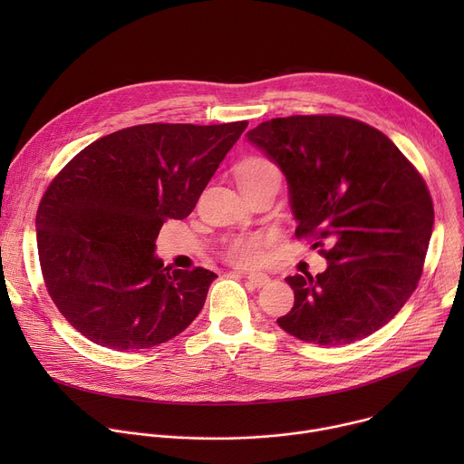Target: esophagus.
Segmentation results:
<instances>
[{
    "label": "esophagus",
    "instance_id": "34e87169",
    "mask_svg": "<svg viewBox=\"0 0 464 464\" xmlns=\"http://www.w3.org/2000/svg\"><path fill=\"white\" fill-rule=\"evenodd\" d=\"M246 277V281L251 285V286H255V288H262V286H266L268 283H270V277L266 276V274H247V276H244Z\"/></svg>",
    "mask_w": 464,
    "mask_h": 464
}]
</instances>
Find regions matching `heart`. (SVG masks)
<instances>
[{
  "label": "heart",
  "instance_id": "obj_1",
  "mask_svg": "<svg viewBox=\"0 0 464 464\" xmlns=\"http://www.w3.org/2000/svg\"><path fill=\"white\" fill-rule=\"evenodd\" d=\"M274 174H279L276 163H272L266 158H260V156H251V158L244 160L237 170L240 185L256 183V181H262L264 178L274 176ZM272 240H274V237L266 235V233L238 235L229 242V246L226 249V258L231 264H235V266H240V268L256 266V264L264 258V247H266Z\"/></svg>",
  "mask_w": 464,
  "mask_h": 464
}]
</instances>
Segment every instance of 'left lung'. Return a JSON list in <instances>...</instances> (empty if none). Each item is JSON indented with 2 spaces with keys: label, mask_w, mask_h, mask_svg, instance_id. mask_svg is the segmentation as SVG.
<instances>
[{
  "label": "left lung",
  "mask_w": 464,
  "mask_h": 464,
  "mask_svg": "<svg viewBox=\"0 0 464 464\" xmlns=\"http://www.w3.org/2000/svg\"><path fill=\"white\" fill-rule=\"evenodd\" d=\"M247 141L283 170L295 237L328 244L323 274L286 277L295 301L279 326L324 347L371 336L422 276L433 229L426 181L380 130L349 117H277Z\"/></svg>",
  "instance_id": "8db88e82"
}]
</instances>
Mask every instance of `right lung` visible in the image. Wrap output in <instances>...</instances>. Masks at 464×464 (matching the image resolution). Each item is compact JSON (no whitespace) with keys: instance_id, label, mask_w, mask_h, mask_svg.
Segmentation results:
<instances>
[{"instance_id":"right-lung-1","label":"right lung","mask_w":464,"mask_h":464,"mask_svg":"<svg viewBox=\"0 0 464 464\" xmlns=\"http://www.w3.org/2000/svg\"><path fill=\"white\" fill-rule=\"evenodd\" d=\"M247 121L138 124L81 150L36 213L45 288L90 342L128 353L165 343L196 319L217 276L154 255L167 220H183Z\"/></svg>"}]
</instances>
